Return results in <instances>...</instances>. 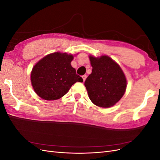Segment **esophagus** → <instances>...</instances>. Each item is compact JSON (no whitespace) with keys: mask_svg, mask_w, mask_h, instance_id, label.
Segmentation results:
<instances>
[{"mask_svg":"<svg viewBox=\"0 0 160 160\" xmlns=\"http://www.w3.org/2000/svg\"><path fill=\"white\" fill-rule=\"evenodd\" d=\"M82 78H83V82H84V81H85L86 78H87V75H83V76H82Z\"/></svg>","mask_w":160,"mask_h":160,"instance_id":"obj_1","label":"esophagus"}]
</instances>
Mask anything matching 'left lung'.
<instances>
[{
    "instance_id": "obj_1",
    "label": "left lung",
    "mask_w": 160,
    "mask_h": 160,
    "mask_svg": "<svg viewBox=\"0 0 160 160\" xmlns=\"http://www.w3.org/2000/svg\"><path fill=\"white\" fill-rule=\"evenodd\" d=\"M92 72L85 81L90 100L101 108L112 107L122 99L127 80L120 66L107 55L89 56Z\"/></svg>"
}]
</instances>
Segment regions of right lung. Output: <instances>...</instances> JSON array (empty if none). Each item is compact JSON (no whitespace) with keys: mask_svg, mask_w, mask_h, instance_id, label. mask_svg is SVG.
Instances as JSON below:
<instances>
[{"mask_svg":"<svg viewBox=\"0 0 160 160\" xmlns=\"http://www.w3.org/2000/svg\"><path fill=\"white\" fill-rule=\"evenodd\" d=\"M73 56L56 52L43 57L33 67L31 84L35 93L42 99L56 100L64 96L76 82H83L71 62Z\"/></svg>","mask_w":160,"mask_h":160,"instance_id":"right-lung-1","label":"right lung"}]
</instances>
